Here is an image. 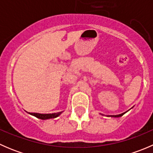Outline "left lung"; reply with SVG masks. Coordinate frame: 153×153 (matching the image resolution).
Instances as JSON below:
<instances>
[{
  "mask_svg": "<svg viewBox=\"0 0 153 153\" xmlns=\"http://www.w3.org/2000/svg\"><path fill=\"white\" fill-rule=\"evenodd\" d=\"M126 113V112H124V113H121V114H119V115H108V117H114V118H118V117H121L123 115H124V114Z\"/></svg>",
  "mask_w": 153,
  "mask_h": 153,
  "instance_id": "8db88e82",
  "label": "left lung"
}]
</instances>
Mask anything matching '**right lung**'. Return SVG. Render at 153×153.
<instances>
[{
	"label": "right lung",
	"mask_w": 153,
	"mask_h": 153,
	"mask_svg": "<svg viewBox=\"0 0 153 153\" xmlns=\"http://www.w3.org/2000/svg\"><path fill=\"white\" fill-rule=\"evenodd\" d=\"M62 112H56V113H52V114H40V113H34V112H29V114H30V115H34V116L39 118V119L47 120V119H50V118H57V117L59 116Z\"/></svg>",
	"instance_id": "obj_1"
}]
</instances>
